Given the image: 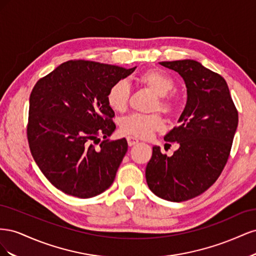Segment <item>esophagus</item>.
<instances>
[{
    "instance_id": "obj_1",
    "label": "esophagus",
    "mask_w": 256,
    "mask_h": 256,
    "mask_svg": "<svg viewBox=\"0 0 256 256\" xmlns=\"http://www.w3.org/2000/svg\"><path fill=\"white\" fill-rule=\"evenodd\" d=\"M127 142H128V145H129V146H134V145H136V144L138 143V140L136 138H134V136H127Z\"/></svg>"
}]
</instances>
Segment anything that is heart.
I'll return each mask as SVG.
<instances>
[{"mask_svg": "<svg viewBox=\"0 0 256 256\" xmlns=\"http://www.w3.org/2000/svg\"><path fill=\"white\" fill-rule=\"evenodd\" d=\"M138 86L147 88L157 95L152 106V111H161L168 116H173L177 111V99L173 94L175 81L159 69H148L136 76ZM131 95L130 85L126 80L115 82L108 90L106 102L115 112L122 113L127 109ZM164 128V122L157 113L129 114L120 120V129L125 134L136 138H148L156 131Z\"/></svg>", "mask_w": 256, "mask_h": 256, "instance_id": "obj_1", "label": "heart"}]
</instances>
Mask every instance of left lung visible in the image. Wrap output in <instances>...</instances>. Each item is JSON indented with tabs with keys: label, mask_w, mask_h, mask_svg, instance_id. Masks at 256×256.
Returning <instances> with one entry per match:
<instances>
[{
	"label": "left lung",
	"mask_w": 256,
	"mask_h": 256,
	"mask_svg": "<svg viewBox=\"0 0 256 256\" xmlns=\"http://www.w3.org/2000/svg\"><path fill=\"white\" fill-rule=\"evenodd\" d=\"M180 74L187 88V104L180 126L164 136L177 142L173 156L152 147L145 177L161 198L184 202L202 194L216 182L226 166L238 125V112L226 81L193 60L161 62Z\"/></svg>",
	"instance_id": "left-lung-1"
}]
</instances>
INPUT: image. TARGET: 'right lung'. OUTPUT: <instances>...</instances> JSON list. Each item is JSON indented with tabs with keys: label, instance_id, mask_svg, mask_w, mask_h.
I'll return each instance as SVG.
<instances>
[{
	"label": "right lung",
	"instance_id": "add662e5",
	"mask_svg": "<svg viewBox=\"0 0 256 256\" xmlns=\"http://www.w3.org/2000/svg\"><path fill=\"white\" fill-rule=\"evenodd\" d=\"M136 68L68 60L33 88L26 128L30 154L47 180L66 194L88 198L113 184L128 150L126 138L96 144L116 128L108 90Z\"/></svg>",
	"mask_w": 256,
	"mask_h": 256
}]
</instances>
